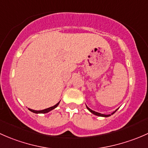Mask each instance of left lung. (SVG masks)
<instances>
[{"instance_id": "1", "label": "left lung", "mask_w": 148, "mask_h": 148, "mask_svg": "<svg viewBox=\"0 0 148 148\" xmlns=\"http://www.w3.org/2000/svg\"><path fill=\"white\" fill-rule=\"evenodd\" d=\"M86 108H87V110H89V111L90 112H92V114H95V115H97V116H99V117H110V114H101V113L97 112H95V111H93V110H91V109H89V107H87V106H86ZM117 110H118V109H117V110H116L115 111H114V112H113L111 114H114V113L115 112L117 111Z\"/></svg>"}]
</instances>
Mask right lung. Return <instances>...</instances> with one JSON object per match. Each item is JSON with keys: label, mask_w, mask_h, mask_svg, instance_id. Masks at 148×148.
Instances as JSON below:
<instances>
[{"label": "right lung", "mask_w": 148, "mask_h": 148, "mask_svg": "<svg viewBox=\"0 0 148 148\" xmlns=\"http://www.w3.org/2000/svg\"><path fill=\"white\" fill-rule=\"evenodd\" d=\"M59 102H58L57 104H55V105L53 106V107H49V108L45 109V110H38H38H31V109H28V110H29L31 112H32L36 113V114H39V113H40V114H44V113L49 112L51 111L52 110H53V109L56 108V107H57L58 105H59Z\"/></svg>", "instance_id": "1"}]
</instances>
